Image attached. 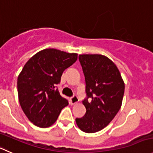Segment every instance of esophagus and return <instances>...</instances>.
<instances>
[{"label":"esophagus","instance_id":"esophagus-1","mask_svg":"<svg viewBox=\"0 0 153 153\" xmlns=\"http://www.w3.org/2000/svg\"><path fill=\"white\" fill-rule=\"evenodd\" d=\"M78 101H79V98H78V97L76 95H74L71 98V104H73V105L77 104Z\"/></svg>","mask_w":153,"mask_h":153}]
</instances>
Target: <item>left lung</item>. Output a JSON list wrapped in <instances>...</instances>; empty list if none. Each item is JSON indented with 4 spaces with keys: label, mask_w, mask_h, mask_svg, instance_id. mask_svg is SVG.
I'll list each match as a JSON object with an SVG mask.
<instances>
[{
    "label": "left lung",
    "mask_w": 153,
    "mask_h": 153,
    "mask_svg": "<svg viewBox=\"0 0 153 153\" xmlns=\"http://www.w3.org/2000/svg\"><path fill=\"white\" fill-rule=\"evenodd\" d=\"M85 76L87 97L82 101L85 116L76 118V125L85 133L99 131L108 126L121 108L125 82L116 65L100 54L79 55Z\"/></svg>",
    "instance_id": "1"
}]
</instances>
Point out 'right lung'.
Wrapping results in <instances>:
<instances>
[{
	"label": "right lung",
	"instance_id": "add662e5",
	"mask_svg": "<svg viewBox=\"0 0 153 153\" xmlns=\"http://www.w3.org/2000/svg\"><path fill=\"white\" fill-rule=\"evenodd\" d=\"M77 60V54L45 49L32 56L17 79L19 101L27 119L36 126L48 128L68 105L56 86L64 71Z\"/></svg>",
	"mask_w": 153,
	"mask_h": 153
}]
</instances>
